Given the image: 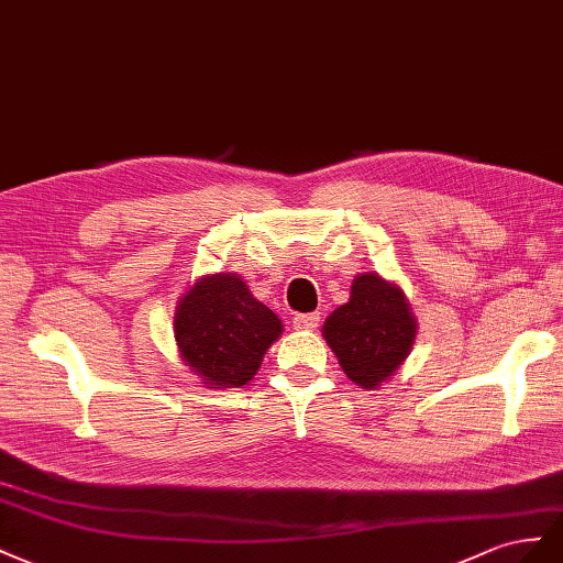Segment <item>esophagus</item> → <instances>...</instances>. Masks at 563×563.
Segmentation results:
<instances>
[{"label":"esophagus","mask_w":563,"mask_h":563,"mask_svg":"<svg viewBox=\"0 0 563 563\" xmlns=\"http://www.w3.org/2000/svg\"><path fill=\"white\" fill-rule=\"evenodd\" d=\"M320 320V311H311V313H297L292 318V323L297 330H316Z\"/></svg>","instance_id":"1"}]
</instances>
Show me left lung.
<instances>
[{
    "label": "left lung",
    "instance_id": "8db88e82",
    "mask_svg": "<svg viewBox=\"0 0 563 563\" xmlns=\"http://www.w3.org/2000/svg\"><path fill=\"white\" fill-rule=\"evenodd\" d=\"M417 318L398 283L379 273H358L349 301L334 309L323 336L340 361L344 375L361 389L375 391L391 379L410 356Z\"/></svg>",
    "mask_w": 563,
    "mask_h": 563
}]
</instances>
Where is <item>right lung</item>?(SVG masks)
<instances>
[{
    "label": "right lung",
    "mask_w": 563,
    "mask_h": 563,
    "mask_svg": "<svg viewBox=\"0 0 563 563\" xmlns=\"http://www.w3.org/2000/svg\"><path fill=\"white\" fill-rule=\"evenodd\" d=\"M280 334V318L238 273H207L174 309L176 349L207 389L243 387Z\"/></svg>",
    "instance_id": "add662e5"
}]
</instances>
